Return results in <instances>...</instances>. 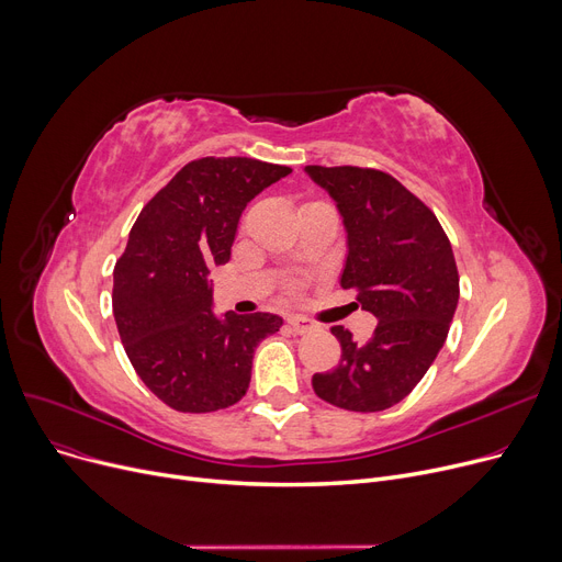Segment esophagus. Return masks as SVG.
<instances>
[{
	"label": "esophagus",
	"instance_id": "obj_1",
	"mask_svg": "<svg viewBox=\"0 0 562 562\" xmlns=\"http://www.w3.org/2000/svg\"><path fill=\"white\" fill-rule=\"evenodd\" d=\"M288 326L292 328L294 334H308V331H313L315 328V324L311 322V319H306V317H300V315H292V317H288Z\"/></svg>",
	"mask_w": 562,
	"mask_h": 562
}]
</instances>
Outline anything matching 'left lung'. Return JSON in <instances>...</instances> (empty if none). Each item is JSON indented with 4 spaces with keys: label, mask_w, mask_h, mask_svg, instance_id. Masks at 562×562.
<instances>
[{
    "label": "left lung",
    "mask_w": 562,
    "mask_h": 562,
    "mask_svg": "<svg viewBox=\"0 0 562 562\" xmlns=\"http://www.w3.org/2000/svg\"><path fill=\"white\" fill-rule=\"evenodd\" d=\"M306 175L342 215L340 285L379 319L362 342L331 328L342 356L334 372L313 376V390L338 408L379 413L408 397L447 340L460 292L451 243L434 211L381 170L306 165Z\"/></svg>",
    "instance_id": "1"
}]
</instances>
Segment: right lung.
Segmentation results:
<instances>
[{
  "label": "right lung",
  "instance_id": "1",
  "mask_svg": "<svg viewBox=\"0 0 562 562\" xmlns=\"http://www.w3.org/2000/svg\"><path fill=\"white\" fill-rule=\"evenodd\" d=\"M256 158L192 160L140 211L113 270V315L143 383L179 413L238 404L254 349L277 334L272 313H213V266L231 258L245 206L288 177Z\"/></svg>",
  "mask_w": 562,
  "mask_h": 562
}]
</instances>
